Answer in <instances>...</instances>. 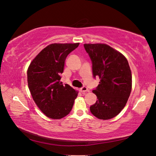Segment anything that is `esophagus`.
<instances>
[{"instance_id":"esophagus-1","label":"esophagus","mask_w":156,"mask_h":156,"mask_svg":"<svg viewBox=\"0 0 156 156\" xmlns=\"http://www.w3.org/2000/svg\"><path fill=\"white\" fill-rule=\"evenodd\" d=\"M80 91L82 92V93H85V92H87V90H88V89H87V87H85V86H83V87H81L80 89Z\"/></svg>"}]
</instances>
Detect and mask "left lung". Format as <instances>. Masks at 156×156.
<instances>
[{"mask_svg":"<svg viewBox=\"0 0 156 156\" xmlns=\"http://www.w3.org/2000/svg\"><path fill=\"white\" fill-rule=\"evenodd\" d=\"M84 49L92 62L93 77L100 84L93 90L98 98L90 106L92 114L100 119L115 117L125 107L132 90V73L122 54L106 44H85Z\"/></svg>","mask_w":156,"mask_h":156,"instance_id":"8db88e82","label":"left lung"}]
</instances>
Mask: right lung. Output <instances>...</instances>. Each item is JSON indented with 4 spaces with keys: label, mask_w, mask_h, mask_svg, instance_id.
Returning <instances> with one entry per match:
<instances>
[{
    "label": "right lung",
    "mask_w": 156,
    "mask_h": 156,
    "mask_svg": "<svg viewBox=\"0 0 156 156\" xmlns=\"http://www.w3.org/2000/svg\"><path fill=\"white\" fill-rule=\"evenodd\" d=\"M76 44H52L31 62L27 71L28 85L33 100L48 117L59 119L72 110L78 91L60 82L67 55Z\"/></svg>",
    "instance_id": "add662e5"
}]
</instances>
